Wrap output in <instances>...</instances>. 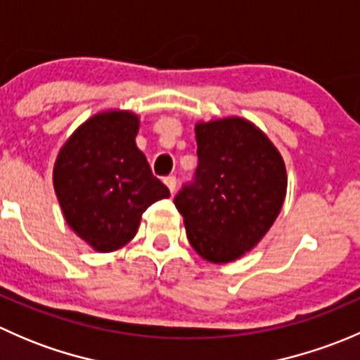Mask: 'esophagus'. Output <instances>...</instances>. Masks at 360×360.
<instances>
[{
	"label": "esophagus",
	"instance_id": "esophagus-1",
	"mask_svg": "<svg viewBox=\"0 0 360 360\" xmlns=\"http://www.w3.org/2000/svg\"><path fill=\"white\" fill-rule=\"evenodd\" d=\"M163 183H165V186L169 188L170 193H174V191H176V184H177V179H176V177H174V176L165 177V179H163Z\"/></svg>",
	"mask_w": 360,
	"mask_h": 360
}]
</instances>
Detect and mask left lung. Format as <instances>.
<instances>
[{
    "label": "left lung",
    "instance_id": "1",
    "mask_svg": "<svg viewBox=\"0 0 360 360\" xmlns=\"http://www.w3.org/2000/svg\"><path fill=\"white\" fill-rule=\"evenodd\" d=\"M195 181L174 198L188 240L210 263H230L259 244L288 191L285 163L266 134L238 116L195 125Z\"/></svg>",
    "mask_w": 360,
    "mask_h": 360
}]
</instances>
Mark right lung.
I'll list each match as a JSON object with an SVG mask.
<instances>
[{
  "label": "right lung",
  "instance_id": "right-lung-1",
  "mask_svg": "<svg viewBox=\"0 0 360 360\" xmlns=\"http://www.w3.org/2000/svg\"><path fill=\"white\" fill-rule=\"evenodd\" d=\"M137 132L136 112H97L71 134L57 155L53 190L64 219L97 252L129 244L144 210L170 197L137 148Z\"/></svg>",
  "mask_w": 360,
  "mask_h": 360
}]
</instances>
